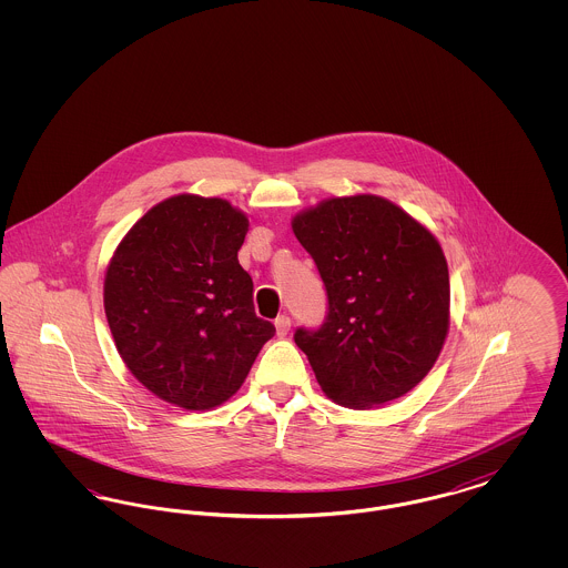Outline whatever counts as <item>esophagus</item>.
I'll list each match as a JSON object with an SVG mask.
<instances>
[{
	"label": "esophagus",
	"instance_id": "obj_1",
	"mask_svg": "<svg viewBox=\"0 0 568 568\" xmlns=\"http://www.w3.org/2000/svg\"><path fill=\"white\" fill-rule=\"evenodd\" d=\"M274 325H276V334H278V336H285V334H290V329H292V320H290L287 315H278V317L274 320Z\"/></svg>",
	"mask_w": 568,
	"mask_h": 568
}]
</instances>
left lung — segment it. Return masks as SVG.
Returning a JSON list of instances; mask_svg holds the SVG:
<instances>
[{
  "mask_svg": "<svg viewBox=\"0 0 568 568\" xmlns=\"http://www.w3.org/2000/svg\"><path fill=\"white\" fill-rule=\"evenodd\" d=\"M292 227L327 296L324 324L294 334L325 396L349 408L405 396L430 373L449 329L440 244L377 195L327 200Z\"/></svg>",
  "mask_w": 568,
  "mask_h": 568,
  "instance_id": "1",
  "label": "left lung"
}]
</instances>
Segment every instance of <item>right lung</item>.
Returning <instances> with one entry per match:
<instances>
[{
	"mask_svg": "<svg viewBox=\"0 0 568 568\" xmlns=\"http://www.w3.org/2000/svg\"><path fill=\"white\" fill-rule=\"evenodd\" d=\"M248 219L219 197L174 195L121 241L104 308L125 366L165 403L204 410L239 392L274 325L239 264Z\"/></svg>",
	"mask_w": 568,
	"mask_h": 568,
	"instance_id": "add662e5",
	"label": "right lung"
}]
</instances>
